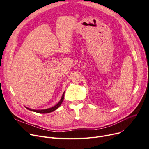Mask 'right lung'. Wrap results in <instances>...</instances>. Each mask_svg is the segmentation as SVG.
<instances>
[{"label":"right lung","instance_id":"obj_1","mask_svg":"<svg viewBox=\"0 0 149 149\" xmlns=\"http://www.w3.org/2000/svg\"><path fill=\"white\" fill-rule=\"evenodd\" d=\"M64 93H65V91L64 93H63L62 95V97L60 100V101L55 105H54V107H51V108H49V109H43V110H34V109H31L30 108H28L27 107H25V108H26L28 110H30V111H32L33 112H36V113H40V114H46V113H51L55 110H56L59 106L61 105L62 101H63V98H64Z\"/></svg>","mask_w":149,"mask_h":149}]
</instances>
